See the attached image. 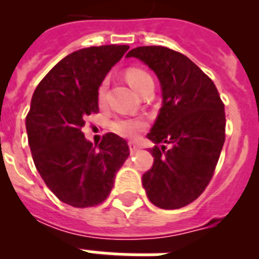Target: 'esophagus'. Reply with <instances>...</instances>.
I'll list each match as a JSON object with an SVG mask.
<instances>
[{
  "mask_svg": "<svg viewBox=\"0 0 259 259\" xmlns=\"http://www.w3.org/2000/svg\"><path fill=\"white\" fill-rule=\"evenodd\" d=\"M129 149H130V153L134 154L136 152H138V149H140V148H138V146L136 145L134 142H129Z\"/></svg>",
  "mask_w": 259,
  "mask_h": 259,
  "instance_id": "obj_1",
  "label": "esophagus"
}]
</instances>
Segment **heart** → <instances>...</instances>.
Wrapping results in <instances>:
<instances>
[{"label":"heart","instance_id":"obj_1","mask_svg":"<svg viewBox=\"0 0 259 259\" xmlns=\"http://www.w3.org/2000/svg\"><path fill=\"white\" fill-rule=\"evenodd\" d=\"M126 79H127L130 86L133 87L137 93L141 91L146 82L152 80L150 75L144 70H140V68H130V70L126 71ZM107 87H109V79L106 78L102 80L99 87H98V102L101 105L106 99ZM145 126L146 122L142 118H117L111 123V129L117 134L122 136V137L134 138L137 137L140 132L145 129Z\"/></svg>","mask_w":259,"mask_h":259}]
</instances>
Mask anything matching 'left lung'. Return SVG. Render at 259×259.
I'll return each mask as SVG.
<instances>
[{"label":"left lung","instance_id":"left-lung-1","mask_svg":"<svg viewBox=\"0 0 259 259\" xmlns=\"http://www.w3.org/2000/svg\"><path fill=\"white\" fill-rule=\"evenodd\" d=\"M156 72L162 107L146 137L154 162L142 176L149 200L164 209L196 200L212 179L226 138L225 105L213 82L185 55L161 46L137 47L126 55Z\"/></svg>","mask_w":259,"mask_h":259}]
</instances>
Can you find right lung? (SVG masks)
<instances>
[{
  "label": "right lung",
  "mask_w": 259,
  "mask_h": 259,
  "mask_svg": "<svg viewBox=\"0 0 259 259\" xmlns=\"http://www.w3.org/2000/svg\"><path fill=\"white\" fill-rule=\"evenodd\" d=\"M129 46L83 48L60 60L36 87L26 115L30 152L47 187L63 203L86 208L111 192L118 169L129 157L127 142L106 133L99 145L82 127L97 114L98 87Z\"/></svg>",
  "instance_id": "obj_1"
}]
</instances>
